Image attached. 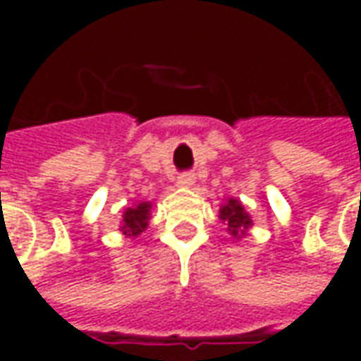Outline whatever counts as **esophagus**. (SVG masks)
<instances>
[{
	"instance_id": "1",
	"label": "esophagus",
	"mask_w": 361,
	"mask_h": 361,
	"mask_svg": "<svg viewBox=\"0 0 361 361\" xmlns=\"http://www.w3.org/2000/svg\"><path fill=\"white\" fill-rule=\"evenodd\" d=\"M193 181H195V176H193V173H181L180 178H178V185H181V188H189V185H193Z\"/></svg>"
}]
</instances>
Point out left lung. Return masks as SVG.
Segmentation results:
<instances>
[{"label": "left lung", "mask_w": 361, "mask_h": 361, "mask_svg": "<svg viewBox=\"0 0 361 361\" xmlns=\"http://www.w3.org/2000/svg\"><path fill=\"white\" fill-rule=\"evenodd\" d=\"M220 220L226 224L228 234L240 240L243 235L247 234V230L253 226L251 222V216L245 212L243 204L238 201V199H228V203H224L220 207Z\"/></svg>", "instance_id": "8db88e82"}]
</instances>
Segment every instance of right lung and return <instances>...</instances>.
Wrapping results in <instances>:
<instances>
[{
  "label": "right lung",
  "mask_w": 361,
  "mask_h": 361,
  "mask_svg": "<svg viewBox=\"0 0 361 361\" xmlns=\"http://www.w3.org/2000/svg\"><path fill=\"white\" fill-rule=\"evenodd\" d=\"M150 209H152V204L149 201H145V203H139L131 207V209H127L123 212V220H121V226H119V232L127 238H137V235L141 234L147 230L149 226V219H150Z\"/></svg>",
  "instance_id": "right-lung-1"
}]
</instances>
